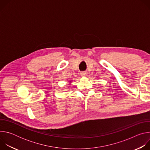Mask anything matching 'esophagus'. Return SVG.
<instances>
[{
	"label": "esophagus",
	"instance_id": "34e87169",
	"mask_svg": "<svg viewBox=\"0 0 150 150\" xmlns=\"http://www.w3.org/2000/svg\"><path fill=\"white\" fill-rule=\"evenodd\" d=\"M80 74H81V76H85L87 75V73L84 71H82V72H81Z\"/></svg>",
	"mask_w": 150,
	"mask_h": 150
}]
</instances>
